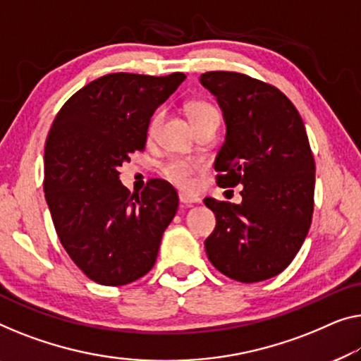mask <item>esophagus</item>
Masks as SVG:
<instances>
[{
	"mask_svg": "<svg viewBox=\"0 0 361 361\" xmlns=\"http://www.w3.org/2000/svg\"><path fill=\"white\" fill-rule=\"evenodd\" d=\"M178 197H180V202H183V204H186V206H190V204H196V202H199V201H201V199H199L197 196H192V195H186V192H180V195H178Z\"/></svg>",
	"mask_w": 361,
	"mask_h": 361,
	"instance_id": "34e87169",
	"label": "esophagus"
}]
</instances>
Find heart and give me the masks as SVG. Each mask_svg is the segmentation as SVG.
Returning <instances> with one entry per match:
<instances>
[{"instance_id":"1","label":"heart","mask_w":361,"mask_h":361,"mask_svg":"<svg viewBox=\"0 0 361 361\" xmlns=\"http://www.w3.org/2000/svg\"><path fill=\"white\" fill-rule=\"evenodd\" d=\"M186 113L190 116L192 126L196 129L199 126L206 125V123L212 120H219V111L215 110L212 104H209L207 100H191L186 104ZM160 121H162V113L155 111L152 118H150L147 125V137L152 139L157 133L160 126ZM199 165L192 162L190 159H171L170 162L164 165L162 173L169 181L173 183V185L183 188V190H190L195 185V175L197 173Z\"/></svg>"}]
</instances>
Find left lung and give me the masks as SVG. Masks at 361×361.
I'll use <instances>...</instances> for the list:
<instances>
[{
	"label": "left lung",
	"mask_w": 361,
	"mask_h": 361,
	"mask_svg": "<svg viewBox=\"0 0 361 361\" xmlns=\"http://www.w3.org/2000/svg\"><path fill=\"white\" fill-rule=\"evenodd\" d=\"M199 80L227 125L217 185H243L241 204L204 199L217 220L204 241L207 257L233 281H267L293 261L313 217L316 166L305 123L287 95L259 79L209 71Z\"/></svg>",
	"instance_id": "obj_1"
}]
</instances>
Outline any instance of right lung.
I'll return each mask as SVG.
<instances>
[{
    "label": "right lung",
    "mask_w": 361,
    "mask_h": 361,
    "mask_svg": "<svg viewBox=\"0 0 361 361\" xmlns=\"http://www.w3.org/2000/svg\"><path fill=\"white\" fill-rule=\"evenodd\" d=\"M185 78L106 74L69 97L53 121L43 191L63 248L90 281L118 287L155 264L178 195L160 178L131 195L120 166L146 149L150 116Z\"/></svg>",
    "instance_id": "obj_1"
}]
</instances>
